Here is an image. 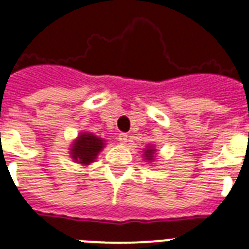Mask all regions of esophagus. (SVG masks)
<instances>
[{
  "label": "esophagus",
  "mask_w": 249,
  "mask_h": 249,
  "mask_svg": "<svg viewBox=\"0 0 249 249\" xmlns=\"http://www.w3.org/2000/svg\"><path fill=\"white\" fill-rule=\"evenodd\" d=\"M119 141H120L121 143H125L128 141V134L126 133H120L119 134Z\"/></svg>",
  "instance_id": "esophagus-1"
}]
</instances>
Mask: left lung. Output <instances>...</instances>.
<instances>
[{"label": "left lung", "mask_w": 249, "mask_h": 249, "mask_svg": "<svg viewBox=\"0 0 249 249\" xmlns=\"http://www.w3.org/2000/svg\"><path fill=\"white\" fill-rule=\"evenodd\" d=\"M154 151H155V150H154V148H152V147H150V148H148V150H146V151H144L146 159H147V160H152V158H154Z\"/></svg>", "instance_id": "8db88e82"}]
</instances>
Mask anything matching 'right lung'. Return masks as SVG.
Returning <instances> with one entry per match:
<instances>
[{"label": "right lung", "instance_id": "1", "mask_svg": "<svg viewBox=\"0 0 249 249\" xmlns=\"http://www.w3.org/2000/svg\"><path fill=\"white\" fill-rule=\"evenodd\" d=\"M103 144V141L91 133H81L73 143L71 155L76 163L88 165L95 160Z\"/></svg>", "mask_w": 249, "mask_h": 249}]
</instances>
